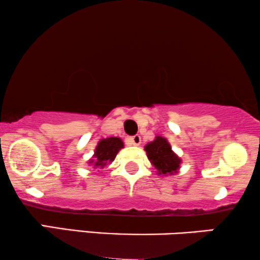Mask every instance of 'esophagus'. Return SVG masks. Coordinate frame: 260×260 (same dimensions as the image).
I'll return each instance as SVG.
<instances>
[{
    "label": "esophagus",
    "mask_w": 260,
    "mask_h": 260,
    "mask_svg": "<svg viewBox=\"0 0 260 260\" xmlns=\"http://www.w3.org/2000/svg\"><path fill=\"white\" fill-rule=\"evenodd\" d=\"M129 141L133 145H140L141 144V136L140 135H135V136L129 138Z\"/></svg>",
    "instance_id": "1"
}]
</instances>
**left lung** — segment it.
I'll use <instances>...</instances> for the list:
<instances>
[{
	"mask_svg": "<svg viewBox=\"0 0 260 260\" xmlns=\"http://www.w3.org/2000/svg\"><path fill=\"white\" fill-rule=\"evenodd\" d=\"M144 150L159 175H173L180 169L181 158L172 150L165 137L156 136L154 141L145 145Z\"/></svg>",
	"mask_w": 260,
	"mask_h": 260,
	"instance_id": "8db88e82",
	"label": "left lung"
}]
</instances>
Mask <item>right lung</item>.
Wrapping results in <instances>:
<instances>
[{
    "label": "right lung",
    "instance_id": "right-lung-1",
    "mask_svg": "<svg viewBox=\"0 0 260 260\" xmlns=\"http://www.w3.org/2000/svg\"><path fill=\"white\" fill-rule=\"evenodd\" d=\"M123 147L124 143L119 137L103 138L98 142L94 155L88 161V165H92L94 168H104L108 163L116 158V155Z\"/></svg>",
    "mask_w": 260,
    "mask_h": 260
}]
</instances>
